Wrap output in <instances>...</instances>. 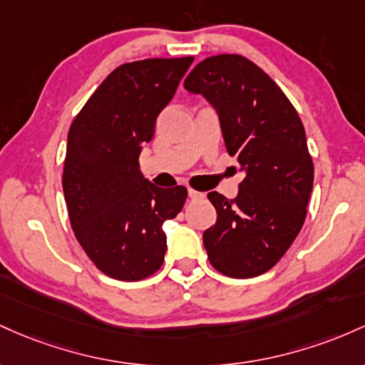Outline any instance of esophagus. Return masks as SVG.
<instances>
[{
  "label": "esophagus",
  "mask_w": 365,
  "mask_h": 365,
  "mask_svg": "<svg viewBox=\"0 0 365 365\" xmlns=\"http://www.w3.org/2000/svg\"><path fill=\"white\" fill-rule=\"evenodd\" d=\"M187 196H190V198L191 200H196V198H203V193H200V191H196V190H191V187H190V190H187Z\"/></svg>",
  "instance_id": "esophagus-1"
}]
</instances>
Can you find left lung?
<instances>
[{
  "mask_svg": "<svg viewBox=\"0 0 365 365\" xmlns=\"http://www.w3.org/2000/svg\"><path fill=\"white\" fill-rule=\"evenodd\" d=\"M184 88L217 110L227 153L247 172L235 200L208 193L217 210V222L203 232L208 260L235 279L260 276L305 222L314 163L304 124L279 86L241 55L208 56Z\"/></svg>",
  "mask_w": 365,
  "mask_h": 365,
  "instance_id": "8db88e82",
  "label": "left lung"
}]
</instances>
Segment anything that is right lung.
I'll return each mask as SVG.
<instances>
[{"mask_svg":"<svg viewBox=\"0 0 365 365\" xmlns=\"http://www.w3.org/2000/svg\"><path fill=\"white\" fill-rule=\"evenodd\" d=\"M193 60L120 65L98 86L68 130L61 184L71 226L86 255L113 279L139 281L162 267V226L186 202L184 186L162 190L143 178L139 153Z\"/></svg>","mask_w":365,"mask_h":365,"instance_id":"right-lung-1","label":"right lung"}]
</instances>
